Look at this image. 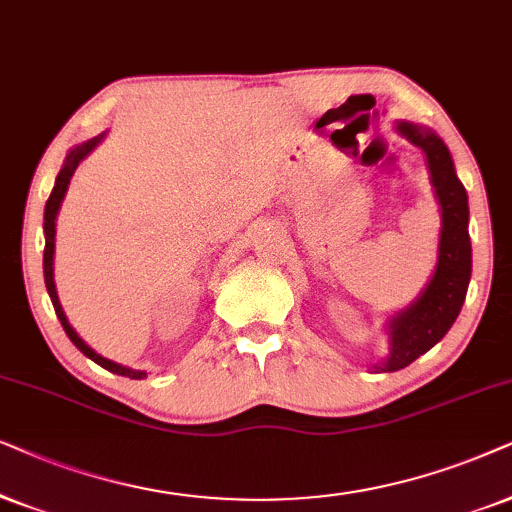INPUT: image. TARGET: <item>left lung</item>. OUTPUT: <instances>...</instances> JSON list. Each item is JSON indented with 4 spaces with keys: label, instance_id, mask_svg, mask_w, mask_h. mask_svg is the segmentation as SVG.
I'll return each instance as SVG.
<instances>
[{
    "label": "left lung",
    "instance_id": "8db88e82",
    "mask_svg": "<svg viewBox=\"0 0 512 512\" xmlns=\"http://www.w3.org/2000/svg\"><path fill=\"white\" fill-rule=\"evenodd\" d=\"M398 131L424 149L435 196L442 210L440 255L431 283L417 302L391 318V353L374 365V370L395 372L414 363L433 349L459 316L470 281V236H468V196L454 173L452 156L445 142L424 126L400 121Z\"/></svg>",
    "mask_w": 512,
    "mask_h": 512
}]
</instances>
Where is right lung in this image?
<instances>
[{"label": "right lung", "instance_id": "right-lung-1", "mask_svg": "<svg viewBox=\"0 0 512 512\" xmlns=\"http://www.w3.org/2000/svg\"><path fill=\"white\" fill-rule=\"evenodd\" d=\"M102 140V135L98 138L84 142V145H77L72 149L70 154H67L65 159V166L60 170L58 177H56V187H53V192L49 196V201H46V210H44V234H46V248H44V281H46V290H49V297L53 302V309H56V316L60 320V325H63V330L67 332V337L72 339V344L77 346V349L84 353L93 360V363H98L100 367H105V370L114 372V374H121V377H131V379H142L145 377V372H138V370H131V367H124L119 363H112V360L102 358L100 353H95L91 346H88L84 339H81L77 332H74V327L67 323L65 318V311L63 306L58 302V292H56V283H53V250H56V215L60 210V203L65 199V192H67V185H70V177L74 175V170H77L79 161L84 159L86 154L93 152V147L98 145Z\"/></svg>", "mask_w": 512, "mask_h": 512}]
</instances>
